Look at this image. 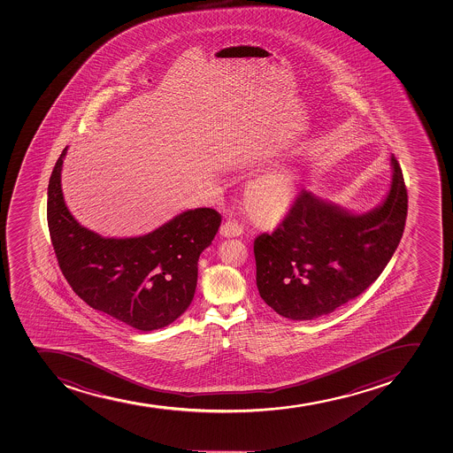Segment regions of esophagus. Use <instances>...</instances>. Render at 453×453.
<instances>
[{"label":"esophagus","instance_id":"1","mask_svg":"<svg viewBox=\"0 0 453 453\" xmlns=\"http://www.w3.org/2000/svg\"><path fill=\"white\" fill-rule=\"evenodd\" d=\"M242 233H243V228L237 225L234 220H227L220 227V234L225 237L241 236Z\"/></svg>","mask_w":453,"mask_h":453}]
</instances>
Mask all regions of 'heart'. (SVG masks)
Instances as JSON below:
<instances>
[{
  "mask_svg": "<svg viewBox=\"0 0 453 453\" xmlns=\"http://www.w3.org/2000/svg\"><path fill=\"white\" fill-rule=\"evenodd\" d=\"M296 198V177L288 168L264 173L250 181L246 199L250 211L261 220L279 221L290 211Z\"/></svg>",
  "mask_w": 453,
  "mask_h": 453,
  "instance_id": "obj_1",
  "label": "heart"
}]
</instances>
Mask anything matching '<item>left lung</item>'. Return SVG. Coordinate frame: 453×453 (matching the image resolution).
Returning a JSON list of instances; mask_svg holds the SVG:
<instances>
[{"label":"left lung","instance_id":"1","mask_svg":"<svg viewBox=\"0 0 453 453\" xmlns=\"http://www.w3.org/2000/svg\"><path fill=\"white\" fill-rule=\"evenodd\" d=\"M379 207L352 214L302 189L276 230L254 241L259 296L285 319L327 315L372 285L401 242L408 214L402 168Z\"/></svg>","mask_w":453,"mask_h":453}]
</instances>
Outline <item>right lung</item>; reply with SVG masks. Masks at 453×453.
<instances>
[{
  "label": "right lung",
  "instance_id": "right-lung-1",
  "mask_svg": "<svg viewBox=\"0 0 453 453\" xmlns=\"http://www.w3.org/2000/svg\"><path fill=\"white\" fill-rule=\"evenodd\" d=\"M58 157L48 185L47 220L60 270L94 310L130 327L151 332L179 319L194 299L199 255L211 245L221 216L212 208L188 210L138 237L99 236L65 207Z\"/></svg>",
  "mask_w": 453,
  "mask_h": 453
}]
</instances>
